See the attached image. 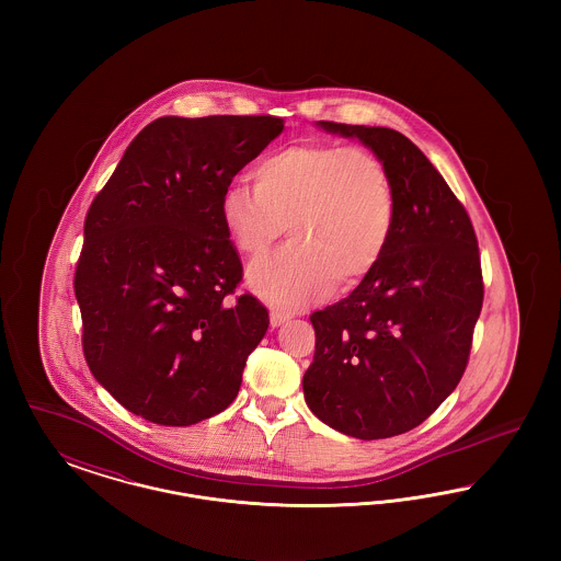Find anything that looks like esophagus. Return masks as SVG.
<instances>
[{
  "mask_svg": "<svg viewBox=\"0 0 561 561\" xmlns=\"http://www.w3.org/2000/svg\"><path fill=\"white\" fill-rule=\"evenodd\" d=\"M268 320H271V328H279L282 323L288 321V316H286V313H279V311H271Z\"/></svg>",
  "mask_w": 561,
  "mask_h": 561,
  "instance_id": "obj_1",
  "label": "esophagus"
}]
</instances>
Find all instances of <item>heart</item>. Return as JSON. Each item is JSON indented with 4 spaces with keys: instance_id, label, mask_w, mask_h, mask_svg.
<instances>
[{
    "instance_id": "b5f03b06",
    "label": "heart",
    "mask_w": 561,
    "mask_h": 561,
    "mask_svg": "<svg viewBox=\"0 0 561 561\" xmlns=\"http://www.w3.org/2000/svg\"><path fill=\"white\" fill-rule=\"evenodd\" d=\"M252 185L222 191L220 218L241 256H265L284 231L290 243L248 271V286L275 307L298 309L355 290L382 261L396 229V191L385 161L364 147L302 142L254 163Z\"/></svg>"
}]
</instances>
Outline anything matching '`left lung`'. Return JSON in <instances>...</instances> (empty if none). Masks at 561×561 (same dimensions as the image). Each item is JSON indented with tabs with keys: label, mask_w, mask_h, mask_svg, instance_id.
<instances>
[{
	"label": "left lung",
	"mask_w": 561,
	"mask_h": 561,
	"mask_svg": "<svg viewBox=\"0 0 561 561\" xmlns=\"http://www.w3.org/2000/svg\"><path fill=\"white\" fill-rule=\"evenodd\" d=\"M357 138L385 161L396 229L378 267L341 302L316 311L313 364L302 376L309 410L357 439L419 427L467 368L483 302L473 225L453 188L403 134L318 122Z\"/></svg>",
	"instance_id": "1"
}]
</instances>
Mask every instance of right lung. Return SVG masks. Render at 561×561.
<instances>
[{"label":"right lung","instance_id":"right-lung-1","mask_svg":"<svg viewBox=\"0 0 561 561\" xmlns=\"http://www.w3.org/2000/svg\"><path fill=\"white\" fill-rule=\"evenodd\" d=\"M284 133L271 115L160 117L136 134L83 225L76 298L90 373L136 416L188 427L238 398L267 309L231 300L241 261L222 191Z\"/></svg>","mask_w":561,"mask_h":561}]
</instances>
